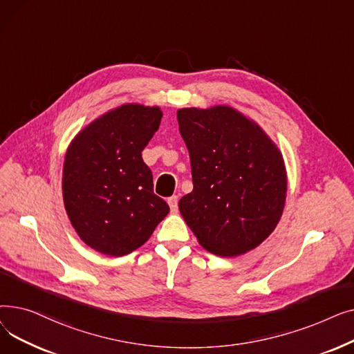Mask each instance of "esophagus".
<instances>
[{
  "mask_svg": "<svg viewBox=\"0 0 354 354\" xmlns=\"http://www.w3.org/2000/svg\"><path fill=\"white\" fill-rule=\"evenodd\" d=\"M167 203H169L171 212L176 214L178 212V196H171L169 199H167Z\"/></svg>",
  "mask_w": 354,
  "mask_h": 354,
  "instance_id": "obj_1",
  "label": "esophagus"
}]
</instances>
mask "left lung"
I'll list each match as a JSON object with an SVG mask.
<instances>
[{
	"mask_svg": "<svg viewBox=\"0 0 354 354\" xmlns=\"http://www.w3.org/2000/svg\"><path fill=\"white\" fill-rule=\"evenodd\" d=\"M189 151L194 189L179 211L198 243L219 257L245 254L281 219L287 171L263 127L236 109L218 104L178 110Z\"/></svg>",
	"mask_w": 354,
	"mask_h": 354,
	"instance_id": "8db88e82",
	"label": "left lung"
}]
</instances>
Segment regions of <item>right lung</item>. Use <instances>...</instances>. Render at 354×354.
<instances>
[{
	"label": "right lung",
	"instance_id": "1",
	"mask_svg": "<svg viewBox=\"0 0 354 354\" xmlns=\"http://www.w3.org/2000/svg\"><path fill=\"white\" fill-rule=\"evenodd\" d=\"M162 116L158 106L126 103L84 126L67 147L64 208L83 243L100 254L138 250L169 212L142 159Z\"/></svg>",
	"mask_w": 354,
	"mask_h": 354
}]
</instances>
